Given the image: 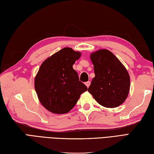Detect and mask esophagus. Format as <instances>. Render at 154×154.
Returning a JSON list of instances; mask_svg holds the SVG:
<instances>
[{
	"instance_id": "obj_1",
	"label": "esophagus",
	"mask_w": 154,
	"mask_h": 154,
	"mask_svg": "<svg viewBox=\"0 0 154 154\" xmlns=\"http://www.w3.org/2000/svg\"><path fill=\"white\" fill-rule=\"evenodd\" d=\"M85 85H86V86L88 88L89 86H90V85H91V82H89V81H88V82H85Z\"/></svg>"
}]
</instances>
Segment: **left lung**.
I'll return each instance as SVG.
<instances>
[{"label":"left lung","mask_w":154,"mask_h":154,"mask_svg":"<svg viewBox=\"0 0 154 154\" xmlns=\"http://www.w3.org/2000/svg\"><path fill=\"white\" fill-rule=\"evenodd\" d=\"M95 76L88 91L98 104L115 108L124 103L129 94L128 72L111 51L100 50L91 54Z\"/></svg>","instance_id":"1"}]
</instances>
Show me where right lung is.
Instances as JSON below:
<instances>
[{"mask_svg": "<svg viewBox=\"0 0 154 154\" xmlns=\"http://www.w3.org/2000/svg\"><path fill=\"white\" fill-rule=\"evenodd\" d=\"M80 56V52L64 48L40 66L35 78V89L40 103L49 111L56 114L68 112L80 94L88 89L72 67Z\"/></svg>", "mask_w": 154, "mask_h": 154, "instance_id": "obj_1", "label": "right lung"}]
</instances>
